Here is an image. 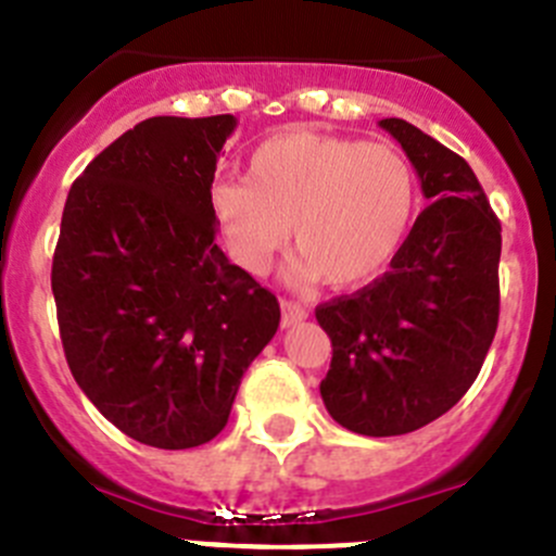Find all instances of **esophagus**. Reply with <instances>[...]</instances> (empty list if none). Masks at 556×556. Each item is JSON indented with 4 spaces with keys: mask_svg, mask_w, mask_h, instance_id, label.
Masks as SVG:
<instances>
[{
    "mask_svg": "<svg viewBox=\"0 0 556 556\" xmlns=\"http://www.w3.org/2000/svg\"><path fill=\"white\" fill-rule=\"evenodd\" d=\"M282 329H288V326H295V324H302V320H307V309L302 307V304H295V302H288V299H282Z\"/></svg>",
    "mask_w": 556,
    "mask_h": 556,
    "instance_id": "1",
    "label": "esophagus"
}]
</instances>
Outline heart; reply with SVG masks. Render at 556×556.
Returning a JSON list of instances; mask_svg holds the SVG:
<instances>
[{
    "instance_id": "heart-1",
    "label": "heart",
    "mask_w": 556,
    "mask_h": 556,
    "mask_svg": "<svg viewBox=\"0 0 556 556\" xmlns=\"http://www.w3.org/2000/svg\"><path fill=\"white\" fill-rule=\"evenodd\" d=\"M227 254L247 274H266L288 243L299 254L288 279L326 277L362 288L395 261L417 211V175L392 144L288 128L247 161V184L222 180L207 197Z\"/></svg>"
}]
</instances>
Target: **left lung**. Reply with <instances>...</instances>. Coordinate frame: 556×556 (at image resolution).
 <instances>
[{
  "label": "left lung",
  "instance_id": "1",
  "mask_svg": "<svg viewBox=\"0 0 556 556\" xmlns=\"http://www.w3.org/2000/svg\"><path fill=\"white\" fill-rule=\"evenodd\" d=\"M430 205L389 271L315 309L331 340L326 412L362 435H401L447 414L475 383L500 324L502 225L471 167L401 117Z\"/></svg>",
  "mask_w": 556,
  "mask_h": 556
}]
</instances>
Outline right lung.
I'll return each mask as SVG.
<instances>
[{"mask_svg":"<svg viewBox=\"0 0 556 556\" xmlns=\"http://www.w3.org/2000/svg\"><path fill=\"white\" fill-rule=\"evenodd\" d=\"M232 114L150 117L67 191L51 263L62 349L92 406L159 450L211 442L279 326L216 247L211 184Z\"/></svg>","mask_w":556,"mask_h":556,"instance_id":"add662e5","label":"right lung"}]
</instances>
